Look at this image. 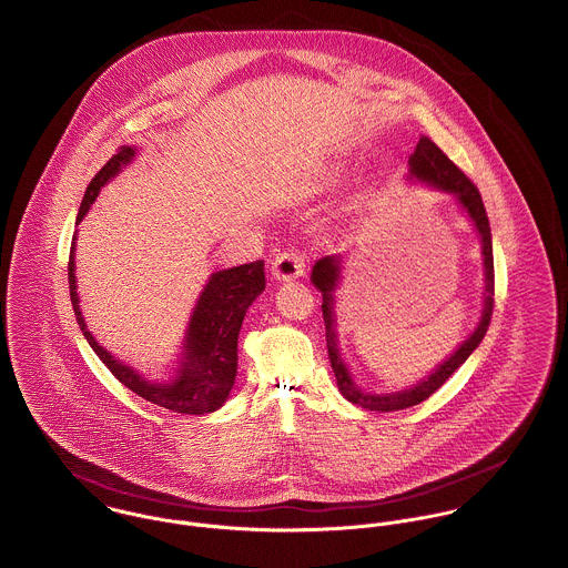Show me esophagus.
<instances>
[{
  "label": "esophagus",
  "instance_id": "obj_1",
  "mask_svg": "<svg viewBox=\"0 0 568 568\" xmlns=\"http://www.w3.org/2000/svg\"><path fill=\"white\" fill-rule=\"evenodd\" d=\"M306 273V260L300 252L277 254L271 262V275L277 282H293Z\"/></svg>",
  "mask_w": 568,
  "mask_h": 568
}]
</instances>
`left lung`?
<instances>
[{
  "label": "left lung",
  "instance_id": "obj_1",
  "mask_svg": "<svg viewBox=\"0 0 568 568\" xmlns=\"http://www.w3.org/2000/svg\"><path fill=\"white\" fill-rule=\"evenodd\" d=\"M408 180L413 184H425L429 189H436L440 193H449L460 210L465 212L466 219L475 227L481 245V260H484V293H481V310L479 318L473 327V332L466 336L465 341L440 362L427 377L416 382L413 386H406L402 390H388V393H373L362 388L361 384L354 379L347 362L341 354L338 345V321H336V291L341 288L343 282V271H345V256H325V258L314 262L310 282L314 288L321 291L323 295V321H325V341H327V354L332 362V371L336 375V384L341 395L361 406L366 410L375 413H393V410H404L425 402L432 393H436L466 361L468 356L479 347L484 341V334L488 329L490 316H493V295H495V264H493V234H490V223L486 216V207L481 204V195L475 189V184L466 178L465 173L438 150L434 141L427 136H420L416 143V150L408 160Z\"/></svg>",
  "mask_w": 568,
  "mask_h": 568
}]
</instances>
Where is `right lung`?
<instances>
[{"mask_svg":"<svg viewBox=\"0 0 568 568\" xmlns=\"http://www.w3.org/2000/svg\"><path fill=\"white\" fill-rule=\"evenodd\" d=\"M136 155L139 148L125 145L103 164L100 173L91 180L87 189V195L75 219L78 225L95 204L103 186L110 180H114L125 166H130ZM75 241L78 232L73 234L69 256L71 304L87 343L110 368V373L132 393L160 408L180 414H207L219 410L227 402L236 382L239 332L247 310L264 291V262L258 260L252 264H241L210 273L206 286L202 288L197 304L186 323L182 347L178 361L173 364V373L164 379H152L143 371H136L134 366L119 361L108 349H103L95 341V336L89 332L78 297Z\"/></svg>","mask_w":568,"mask_h":568,"instance_id":"obj_1","label":"right lung"}]
</instances>
